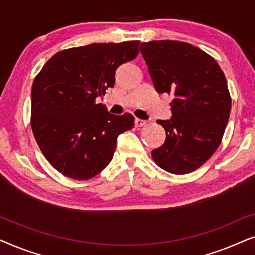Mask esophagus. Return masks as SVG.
<instances>
[{
  "instance_id": "1",
  "label": "esophagus",
  "mask_w": 255,
  "mask_h": 255,
  "mask_svg": "<svg viewBox=\"0 0 255 255\" xmlns=\"http://www.w3.org/2000/svg\"><path fill=\"white\" fill-rule=\"evenodd\" d=\"M147 123V122H146L145 120H140V118H135L134 120V124H135V127H144V125Z\"/></svg>"
}]
</instances>
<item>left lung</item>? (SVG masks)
Instances as JSON below:
<instances>
[{"label": "left lung", "instance_id": "8db88e82", "mask_svg": "<svg viewBox=\"0 0 255 255\" xmlns=\"http://www.w3.org/2000/svg\"><path fill=\"white\" fill-rule=\"evenodd\" d=\"M156 92L173 93L165 144L152 151L160 168L187 174L201 167L221 144L228 124L231 97L217 61L193 45L154 40L140 45Z\"/></svg>", "mask_w": 255, "mask_h": 255}]
</instances>
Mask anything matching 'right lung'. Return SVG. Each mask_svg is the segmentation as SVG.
I'll use <instances>...</instances> for the list:
<instances>
[{
  "label": "right lung",
  "instance_id": "1",
  "mask_svg": "<svg viewBox=\"0 0 255 255\" xmlns=\"http://www.w3.org/2000/svg\"><path fill=\"white\" fill-rule=\"evenodd\" d=\"M140 41L95 43L54 54L34 79L31 127L47 161L62 175L88 180L113 159L117 137L134 127L95 102L114 87L116 69L139 53Z\"/></svg>",
  "mask_w": 255,
  "mask_h": 255
}]
</instances>
